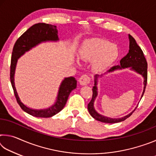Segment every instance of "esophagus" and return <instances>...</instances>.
Masks as SVG:
<instances>
[{
    "label": "esophagus",
    "mask_w": 156,
    "mask_h": 156,
    "mask_svg": "<svg viewBox=\"0 0 156 156\" xmlns=\"http://www.w3.org/2000/svg\"><path fill=\"white\" fill-rule=\"evenodd\" d=\"M91 81V78L88 75L83 74L82 76H80V79H79V83L81 85H86L88 84Z\"/></svg>",
    "instance_id": "1"
}]
</instances>
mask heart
<instances>
[{"label":"heart","mask_w":156,"mask_h":156,"mask_svg":"<svg viewBox=\"0 0 156 156\" xmlns=\"http://www.w3.org/2000/svg\"><path fill=\"white\" fill-rule=\"evenodd\" d=\"M119 54L117 46L102 38H91L84 41L79 51L80 58L89 61L94 59L95 69L102 71L117 59Z\"/></svg>","instance_id":"b5f03b06"}]
</instances>
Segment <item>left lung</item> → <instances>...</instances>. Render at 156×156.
<instances>
[{
	"label": "left lung",
	"mask_w": 156,
	"mask_h": 156,
	"mask_svg": "<svg viewBox=\"0 0 156 156\" xmlns=\"http://www.w3.org/2000/svg\"><path fill=\"white\" fill-rule=\"evenodd\" d=\"M129 53L126 56L122 58L120 61V66H114L110 69L108 71V72H112L118 69H122V68H126V67H131L132 69L135 70L136 72H138L140 74H141L144 78V90L143 93H142V97L143 96L145 89H146L147 83V62L145 58L144 55L143 54V51L141 49L138 44L136 43V40L131 36L130 34L129 35ZM97 75L95 76L96 78V80H95V86L93 87L92 89V91H93V94H92V98L91 101L89 102L87 105L89 112L90 115L93 117L94 119H96L98 121H100L102 122L105 123H116L120 122L126 120V118L130 117L131 115L133 113L131 112L129 113V115L125 116V117L121 118H109L105 117L103 115H100L98 113L96 110L94 109V100L96 98L97 96V87H96V79H97Z\"/></svg>",
	"instance_id": "1"
}]
</instances>
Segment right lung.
<instances>
[{"mask_svg":"<svg viewBox=\"0 0 156 156\" xmlns=\"http://www.w3.org/2000/svg\"><path fill=\"white\" fill-rule=\"evenodd\" d=\"M57 40H58V38L56 26L40 23L32 25L24 34H23L16 41L14 48H13L11 65H10V80H11L16 99L21 109L26 113L35 116V117L50 118L60 112L64 108L71 91L76 88L77 81L73 77L66 78L62 81L61 85L60 87L56 104L49 107V109L44 110H34L30 109L20 102L14 86V72L17 60L25 51L30 50L31 47L36 46V44L41 42Z\"/></svg>","mask_w":156,"mask_h":156,"instance_id":"obj_1","label":"right lung"}]
</instances>
